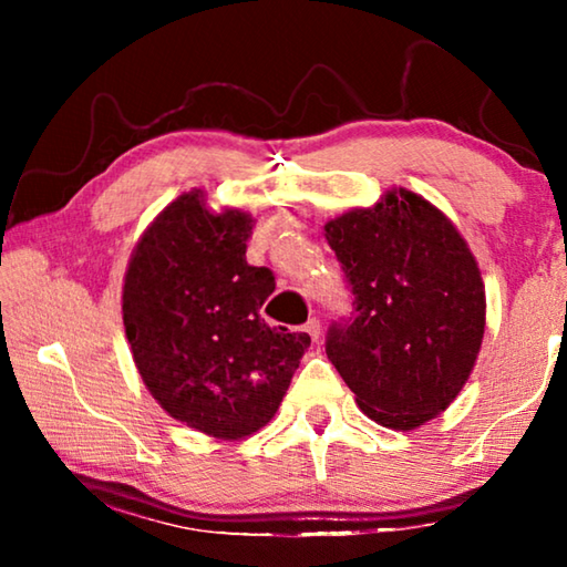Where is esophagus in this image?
<instances>
[{
  "mask_svg": "<svg viewBox=\"0 0 567 567\" xmlns=\"http://www.w3.org/2000/svg\"><path fill=\"white\" fill-rule=\"evenodd\" d=\"M305 332L310 334L315 342H318L320 340V332H322V322L318 318H310V320H307V324H305Z\"/></svg>",
  "mask_w": 567,
  "mask_h": 567,
  "instance_id": "esophagus-1",
  "label": "esophagus"
}]
</instances>
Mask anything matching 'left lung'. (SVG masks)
I'll list each match as a JSON object with an SVG mask.
<instances>
[{
	"label": "left lung",
	"instance_id": "8db88e82",
	"mask_svg": "<svg viewBox=\"0 0 567 567\" xmlns=\"http://www.w3.org/2000/svg\"><path fill=\"white\" fill-rule=\"evenodd\" d=\"M354 315L332 324L330 362L382 427L415 430L450 408L485 334V285L457 227L405 187L328 219Z\"/></svg>",
	"mask_w": 567,
	"mask_h": 567
}]
</instances>
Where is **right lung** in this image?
I'll return each mask as SVG.
<instances>
[{
  "label": "right lung",
  "instance_id": "1",
  "mask_svg": "<svg viewBox=\"0 0 567 567\" xmlns=\"http://www.w3.org/2000/svg\"><path fill=\"white\" fill-rule=\"evenodd\" d=\"M252 225L185 192L152 219L124 272V334L142 382L169 417L217 440L265 427L310 348V334L260 318L275 277L247 265Z\"/></svg>",
  "mask_w": 567,
  "mask_h": 567
}]
</instances>
